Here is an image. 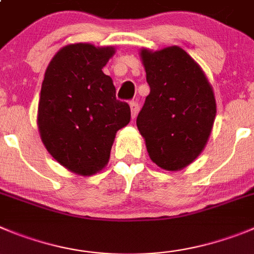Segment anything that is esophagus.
I'll list each match as a JSON object with an SVG mask.
<instances>
[{"mask_svg": "<svg viewBox=\"0 0 254 254\" xmlns=\"http://www.w3.org/2000/svg\"><path fill=\"white\" fill-rule=\"evenodd\" d=\"M130 110H131V118L134 119L135 116H136V114H138L139 111V104L138 101H130Z\"/></svg>", "mask_w": 254, "mask_h": 254, "instance_id": "obj_1", "label": "esophagus"}]
</instances>
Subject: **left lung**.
<instances>
[{"label": "left lung", "instance_id": "1", "mask_svg": "<svg viewBox=\"0 0 254 254\" xmlns=\"http://www.w3.org/2000/svg\"><path fill=\"white\" fill-rule=\"evenodd\" d=\"M150 92L136 118L150 159L181 170L202 153L214 123L215 99L198 64L178 46L141 50Z\"/></svg>", "mask_w": 254, "mask_h": 254}]
</instances>
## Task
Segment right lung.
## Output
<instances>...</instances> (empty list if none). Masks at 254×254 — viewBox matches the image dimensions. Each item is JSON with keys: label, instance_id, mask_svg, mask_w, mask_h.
<instances>
[{"label": "right lung", "instance_id": "1", "mask_svg": "<svg viewBox=\"0 0 254 254\" xmlns=\"http://www.w3.org/2000/svg\"><path fill=\"white\" fill-rule=\"evenodd\" d=\"M113 47L75 44L63 47L45 72L40 95V135L61 165L92 175L109 162L116 131L130 122V106L116 99L103 67Z\"/></svg>", "mask_w": 254, "mask_h": 254}]
</instances>
